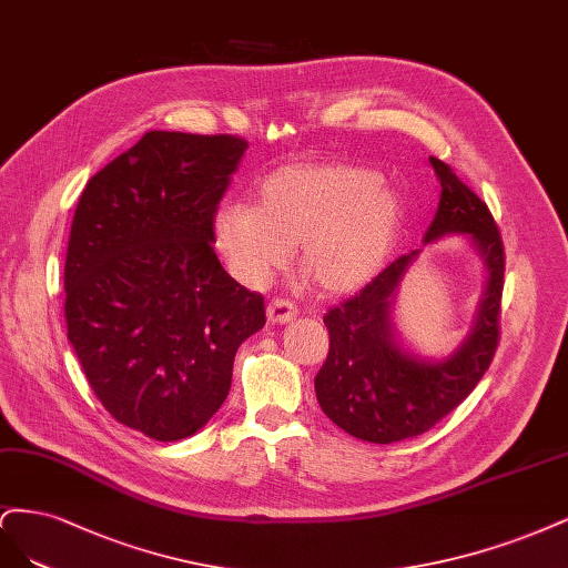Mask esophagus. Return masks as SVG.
<instances>
[{"mask_svg": "<svg viewBox=\"0 0 568 568\" xmlns=\"http://www.w3.org/2000/svg\"><path fill=\"white\" fill-rule=\"evenodd\" d=\"M297 316V306L287 300H271L266 306V318L273 325H283Z\"/></svg>", "mask_w": 568, "mask_h": 568, "instance_id": "esophagus-1", "label": "esophagus"}]
</instances>
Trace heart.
I'll return each instance as SVG.
<instances>
[{
    "instance_id": "1",
    "label": "heart",
    "mask_w": 568,
    "mask_h": 568,
    "mask_svg": "<svg viewBox=\"0 0 568 568\" xmlns=\"http://www.w3.org/2000/svg\"><path fill=\"white\" fill-rule=\"evenodd\" d=\"M400 226V200L373 170L300 162L266 174L254 207L226 203L214 243L235 281L264 285L297 247L302 276L325 295L349 292L387 262Z\"/></svg>"
}]
</instances>
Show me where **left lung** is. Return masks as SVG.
<instances>
[{"label": "left lung", "mask_w": 568, "mask_h": 568, "mask_svg": "<svg viewBox=\"0 0 568 568\" xmlns=\"http://www.w3.org/2000/svg\"><path fill=\"white\" fill-rule=\"evenodd\" d=\"M442 197L425 233V245L444 235H469L486 266V290L469 335L446 358H423L398 339L392 306L398 283L419 250L394 260L352 300L323 316L331 352L316 375L323 413L361 442L394 444L425 434L477 387L500 342L505 247L481 203L446 162L429 158Z\"/></svg>", "instance_id": "1"}]
</instances>
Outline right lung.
I'll return each mask as SVG.
<instances>
[{
    "instance_id": "obj_1",
    "label": "right lung",
    "mask_w": 568,
    "mask_h": 568,
    "mask_svg": "<svg viewBox=\"0 0 568 568\" xmlns=\"http://www.w3.org/2000/svg\"><path fill=\"white\" fill-rule=\"evenodd\" d=\"M247 141L149 132L89 179L65 254L68 339L103 408L155 442L207 425L264 297L219 264L214 214Z\"/></svg>"
}]
</instances>
